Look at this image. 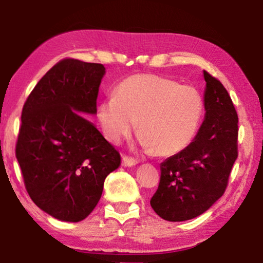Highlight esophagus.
Segmentation results:
<instances>
[{"label":"esophagus","instance_id":"esophagus-1","mask_svg":"<svg viewBox=\"0 0 263 263\" xmlns=\"http://www.w3.org/2000/svg\"><path fill=\"white\" fill-rule=\"evenodd\" d=\"M138 162H139L138 160L134 159V158L128 157V155H123V157H122V165L125 166V167H132V166L136 165Z\"/></svg>","mask_w":263,"mask_h":263}]
</instances>
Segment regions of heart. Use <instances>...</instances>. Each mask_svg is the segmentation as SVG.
Here are the masks:
<instances>
[{
	"mask_svg": "<svg viewBox=\"0 0 263 263\" xmlns=\"http://www.w3.org/2000/svg\"><path fill=\"white\" fill-rule=\"evenodd\" d=\"M203 111V98L196 87L163 76L140 73L121 82L115 95L98 106L97 116L110 142L127 138L139 122L142 146L170 157L195 138Z\"/></svg>",
	"mask_w": 263,
	"mask_h": 263,
	"instance_id": "b5f03b06",
	"label": "heart"
}]
</instances>
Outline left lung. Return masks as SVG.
<instances>
[{"instance_id": "1", "label": "left lung", "mask_w": 263, "mask_h": 263, "mask_svg": "<svg viewBox=\"0 0 263 263\" xmlns=\"http://www.w3.org/2000/svg\"><path fill=\"white\" fill-rule=\"evenodd\" d=\"M205 120L195 140L160 165L153 210L170 222L192 219L226 192L238 157V116L218 79L204 71Z\"/></svg>"}]
</instances>
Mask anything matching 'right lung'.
<instances>
[{"label": "right lung", "instance_id": "right-lung-1", "mask_svg": "<svg viewBox=\"0 0 263 263\" xmlns=\"http://www.w3.org/2000/svg\"><path fill=\"white\" fill-rule=\"evenodd\" d=\"M105 67L62 59L26 100L15 147L25 187L41 210L57 219L79 222L103 192L106 176L121 155L81 112H97Z\"/></svg>", "mask_w": 263, "mask_h": 263}]
</instances>
